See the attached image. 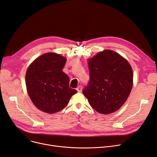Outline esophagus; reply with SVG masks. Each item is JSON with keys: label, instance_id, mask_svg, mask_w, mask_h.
I'll return each instance as SVG.
<instances>
[{"label": "esophagus", "instance_id": "1", "mask_svg": "<svg viewBox=\"0 0 157 157\" xmlns=\"http://www.w3.org/2000/svg\"><path fill=\"white\" fill-rule=\"evenodd\" d=\"M77 91L78 92H82V86H78V88H77Z\"/></svg>", "mask_w": 157, "mask_h": 157}]
</instances>
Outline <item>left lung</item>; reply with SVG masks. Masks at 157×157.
Here are the masks:
<instances>
[{"label": "left lung", "mask_w": 157, "mask_h": 157, "mask_svg": "<svg viewBox=\"0 0 157 157\" xmlns=\"http://www.w3.org/2000/svg\"><path fill=\"white\" fill-rule=\"evenodd\" d=\"M90 80L83 90L88 102L98 113L108 114L125 102L133 84V72L128 61L109 49L88 61Z\"/></svg>", "instance_id": "1"}]
</instances>
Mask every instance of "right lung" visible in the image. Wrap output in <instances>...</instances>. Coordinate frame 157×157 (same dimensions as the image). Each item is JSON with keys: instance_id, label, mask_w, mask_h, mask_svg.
Masks as SVG:
<instances>
[{"instance_id": "right-lung-1", "label": "right lung", "mask_w": 157, "mask_h": 157, "mask_svg": "<svg viewBox=\"0 0 157 157\" xmlns=\"http://www.w3.org/2000/svg\"><path fill=\"white\" fill-rule=\"evenodd\" d=\"M65 62L62 56L47 53L29 67L25 76L27 92L39 110L49 114L59 112L77 93L69 87V77L62 71Z\"/></svg>"}]
</instances>
